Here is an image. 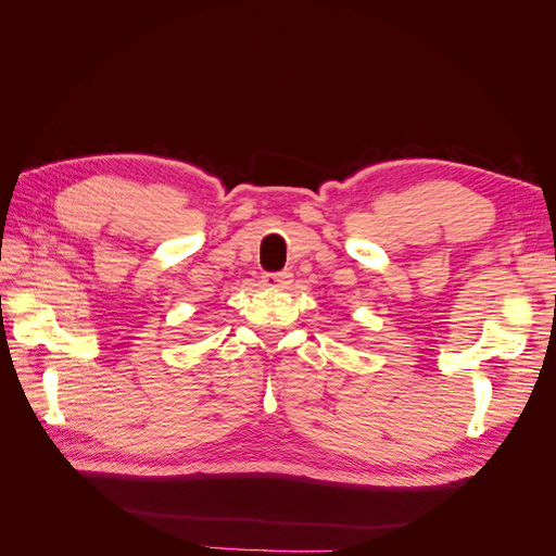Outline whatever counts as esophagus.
<instances>
[{"label":"esophagus","mask_w":556,"mask_h":556,"mask_svg":"<svg viewBox=\"0 0 556 556\" xmlns=\"http://www.w3.org/2000/svg\"><path fill=\"white\" fill-rule=\"evenodd\" d=\"M266 288H274V290H288L292 285V274L290 271H280V274H266L264 278Z\"/></svg>","instance_id":"34e87169"}]
</instances>
